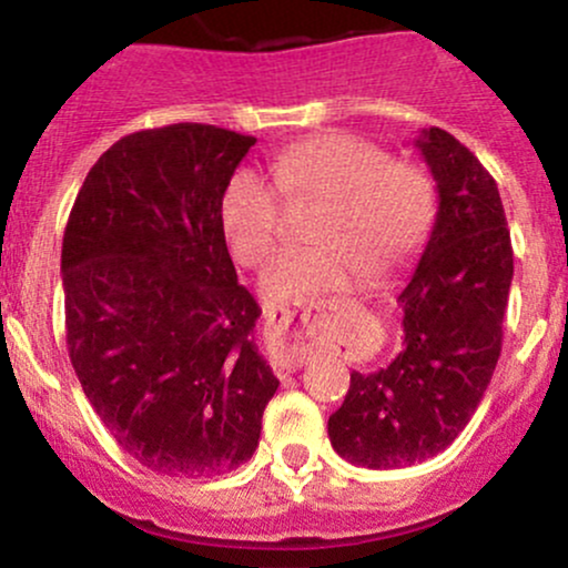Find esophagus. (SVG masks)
Here are the masks:
<instances>
[{"instance_id": "34e87169", "label": "esophagus", "mask_w": 568, "mask_h": 568, "mask_svg": "<svg viewBox=\"0 0 568 568\" xmlns=\"http://www.w3.org/2000/svg\"><path fill=\"white\" fill-rule=\"evenodd\" d=\"M317 315H321L317 306H304V310H272L266 317V325L280 338V349L272 357V368L283 379L304 366V352L298 349V344L312 334Z\"/></svg>"}]
</instances>
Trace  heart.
I'll use <instances>...</instances> for the list:
<instances>
[{"mask_svg": "<svg viewBox=\"0 0 568 568\" xmlns=\"http://www.w3.org/2000/svg\"><path fill=\"white\" fill-rule=\"evenodd\" d=\"M271 184L240 171L221 197V224L240 264L262 266L275 253L288 202H321L310 247L280 253L262 277L270 304H302L344 291L361 277L382 285L416 253L433 224L435 186L425 168L393 160L379 143L323 133L291 143L270 162Z\"/></svg>", "mask_w": 568, "mask_h": 568, "instance_id": "b5f03b06", "label": "heart"}]
</instances>
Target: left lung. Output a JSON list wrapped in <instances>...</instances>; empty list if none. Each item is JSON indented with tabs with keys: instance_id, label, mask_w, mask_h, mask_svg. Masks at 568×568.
I'll use <instances>...</instances> for the list:
<instances>
[{
	"instance_id": "left-lung-1",
	"label": "left lung",
	"mask_w": 568,
	"mask_h": 568,
	"mask_svg": "<svg viewBox=\"0 0 568 568\" xmlns=\"http://www.w3.org/2000/svg\"><path fill=\"white\" fill-rule=\"evenodd\" d=\"M414 143L438 184V213L397 296L403 349L374 374L352 371L328 419L334 452L371 470L419 465L467 427L497 368L513 283L497 181L446 130H422Z\"/></svg>"
}]
</instances>
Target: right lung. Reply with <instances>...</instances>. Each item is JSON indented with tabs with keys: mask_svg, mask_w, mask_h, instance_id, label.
<instances>
[{
	"mask_svg": "<svg viewBox=\"0 0 568 568\" xmlns=\"http://www.w3.org/2000/svg\"><path fill=\"white\" fill-rule=\"evenodd\" d=\"M253 135L139 130L98 158L63 232L67 347L90 406L162 475H221L256 452L277 376L251 334L221 197Z\"/></svg>",
	"mask_w": 568,
	"mask_h": 568,
	"instance_id": "add662e5",
	"label": "right lung"
}]
</instances>
